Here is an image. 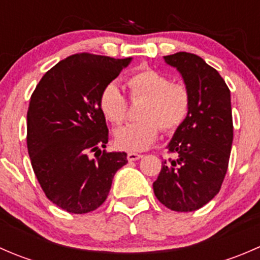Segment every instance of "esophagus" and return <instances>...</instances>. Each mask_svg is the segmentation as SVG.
I'll return each instance as SVG.
<instances>
[{
	"label": "esophagus",
	"instance_id": "obj_1",
	"mask_svg": "<svg viewBox=\"0 0 260 260\" xmlns=\"http://www.w3.org/2000/svg\"><path fill=\"white\" fill-rule=\"evenodd\" d=\"M143 154L136 153V152H128L127 153V159L128 161H137V159L142 158Z\"/></svg>",
	"mask_w": 260,
	"mask_h": 260
}]
</instances>
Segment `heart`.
Returning a JSON list of instances; mask_svg holds the SVG:
<instances>
[{
	"label": "heart",
	"mask_w": 260,
	"mask_h": 260,
	"mask_svg": "<svg viewBox=\"0 0 260 260\" xmlns=\"http://www.w3.org/2000/svg\"><path fill=\"white\" fill-rule=\"evenodd\" d=\"M132 101L145 98L141 118L115 133V142L128 151H145L158 138L161 128L174 133L187 120L191 112V91L183 81H172L165 73L151 68L137 70L125 80ZM99 111L109 123L120 125L128 114V101L117 84L109 83L99 93Z\"/></svg>",
	"instance_id": "b5f03b06"
}]
</instances>
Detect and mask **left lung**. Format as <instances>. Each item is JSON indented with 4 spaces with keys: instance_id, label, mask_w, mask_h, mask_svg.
Wrapping results in <instances>:
<instances>
[{
    "instance_id": "left-lung-1",
    "label": "left lung",
    "mask_w": 260,
    "mask_h": 260,
    "mask_svg": "<svg viewBox=\"0 0 260 260\" xmlns=\"http://www.w3.org/2000/svg\"><path fill=\"white\" fill-rule=\"evenodd\" d=\"M165 60L182 75L191 91V112L169 143L175 159H165L153 182L156 198L174 211L203 208L220 191L229 166L233 143L230 90L219 73L190 52Z\"/></svg>"
}]
</instances>
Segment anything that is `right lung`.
I'll return each mask as SVG.
<instances>
[{
	"instance_id": "add662e5",
	"label": "right lung",
	"mask_w": 260,
	"mask_h": 260,
	"mask_svg": "<svg viewBox=\"0 0 260 260\" xmlns=\"http://www.w3.org/2000/svg\"><path fill=\"white\" fill-rule=\"evenodd\" d=\"M131 57L81 52L41 78L27 111V149L46 198L62 210L86 214L106 201L124 152H107L108 127L99 111L102 89Z\"/></svg>"
}]
</instances>
